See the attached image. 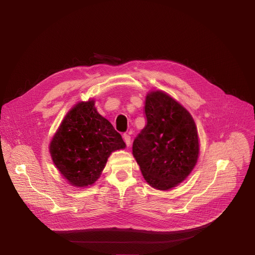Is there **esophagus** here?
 Listing matches in <instances>:
<instances>
[{"mask_svg": "<svg viewBox=\"0 0 255 255\" xmlns=\"http://www.w3.org/2000/svg\"><path fill=\"white\" fill-rule=\"evenodd\" d=\"M123 138H124V141H125L126 145L129 146L130 143H131V137H130V135H129V134H124V135H123Z\"/></svg>", "mask_w": 255, "mask_h": 255, "instance_id": "obj_1", "label": "esophagus"}]
</instances>
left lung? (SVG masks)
Wrapping results in <instances>:
<instances>
[{"instance_id":"obj_1","label":"left lung","mask_w":255,"mask_h":255,"mask_svg":"<svg viewBox=\"0 0 255 255\" xmlns=\"http://www.w3.org/2000/svg\"><path fill=\"white\" fill-rule=\"evenodd\" d=\"M146 125L135 137L132 154L144 180L158 190L182 183L199 154L197 129L189 112L162 91L145 97Z\"/></svg>"}]
</instances>
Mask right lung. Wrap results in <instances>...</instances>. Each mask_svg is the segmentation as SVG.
<instances>
[{
  "mask_svg": "<svg viewBox=\"0 0 255 255\" xmlns=\"http://www.w3.org/2000/svg\"><path fill=\"white\" fill-rule=\"evenodd\" d=\"M125 142L109 120L98 114L95 101L78 102L68 112L49 143L53 163L68 183L87 187L95 183L107 158Z\"/></svg>",
  "mask_w": 255,
  "mask_h": 255,
  "instance_id": "obj_1",
  "label": "right lung"
}]
</instances>
